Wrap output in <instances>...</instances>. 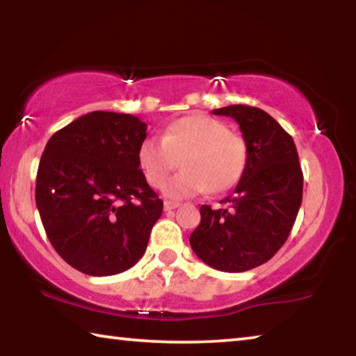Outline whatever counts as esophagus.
I'll return each mask as SVG.
<instances>
[{"label":"esophagus","instance_id":"1","mask_svg":"<svg viewBox=\"0 0 356 356\" xmlns=\"http://www.w3.org/2000/svg\"><path fill=\"white\" fill-rule=\"evenodd\" d=\"M163 206H165V210H166V212H170V210L177 209V207L180 206V204H179V202H176V201H165Z\"/></svg>","mask_w":356,"mask_h":356}]
</instances>
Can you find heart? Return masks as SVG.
Instances as JSON below:
<instances>
[{
    "instance_id": "b5f03b06",
    "label": "heart",
    "mask_w": 356,
    "mask_h": 356,
    "mask_svg": "<svg viewBox=\"0 0 356 356\" xmlns=\"http://www.w3.org/2000/svg\"><path fill=\"white\" fill-rule=\"evenodd\" d=\"M248 143L227 124L206 114L180 118L165 130L163 138H146L138 149L144 177L161 188L182 161L184 171L165 186V195L184 200L207 188L222 193L236 186L248 166Z\"/></svg>"
}]
</instances>
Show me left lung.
<instances>
[{
	"label": "left lung",
	"instance_id": "1",
	"mask_svg": "<svg viewBox=\"0 0 356 356\" xmlns=\"http://www.w3.org/2000/svg\"><path fill=\"white\" fill-rule=\"evenodd\" d=\"M213 114L240 125L248 143V166L226 197L231 209L201 207L190 245L202 262L220 272H246L270 261L286 243L303 197V172L292 136L268 113L229 105Z\"/></svg>",
	"mask_w": 356,
	"mask_h": 356
}]
</instances>
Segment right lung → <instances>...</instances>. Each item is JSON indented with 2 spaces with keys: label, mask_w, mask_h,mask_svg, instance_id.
<instances>
[{
  "label": "right lung",
  "mask_w": 356,
  "mask_h": 356,
  "mask_svg": "<svg viewBox=\"0 0 356 356\" xmlns=\"http://www.w3.org/2000/svg\"><path fill=\"white\" fill-rule=\"evenodd\" d=\"M147 125L92 111L58 130L40 156L35 206L53 248L84 275L122 273L140 261L163 201L140 170Z\"/></svg>",
  "instance_id": "1"
}]
</instances>
